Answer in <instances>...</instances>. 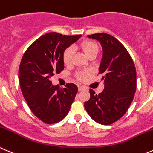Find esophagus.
Returning a JSON list of instances; mask_svg holds the SVG:
<instances>
[{
    "instance_id": "1",
    "label": "esophagus",
    "mask_w": 153,
    "mask_h": 153,
    "mask_svg": "<svg viewBox=\"0 0 153 153\" xmlns=\"http://www.w3.org/2000/svg\"><path fill=\"white\" fill-rule=\"evenodd\" d=\"M84 90H85V87H83V86H78V90L79 91H82Z\"/></svg>"
}]
</instances>
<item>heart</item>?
Returning a JSON list of instances; mask_svg holds the SVG:
<instances>
[{
	"instance_id": "b5f03b06",
	"label": "heart",
	"mask_w": 153,
	"mask_h": 153,
	"mask_svg": "<svg viewBox=\"0 0 153 153\" xmlns=\"http://www.w3.org/2000/svg\"><path fill=\"white\" fill-rule=\"evenodd\" d=\"M79 48L85 53L86 55L90 58L92 57H96L99 53V45L97 43L91 40H84L79 44ZM74 48L72 47H68L64 50L63 53V61L66 66L71 64L72 57L74 55ZM91 74L90 70H81L77 72L76 77L80 81H84Z\"/></svg>"
}]
</instances>
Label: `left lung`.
I'll return each instance as SVG.
<instances>
[{
  "mask_svg": "<svg viewBox=\"0 0 153 153\" xmlns=\"http://www.w3.org/2000/svg\"><path fill=\"white\" fill-rule=\"evenodd\" d=\"M89 38L99 41L103 50L99 75L105 89L96 94L90 89V98L84 108L90 117L102 125H111L120 119L129 108L136 91V69L129 53L119 40L105 33Z\"/></svg>",
  "mask_w": 153,
  "mask_h": 153,
  "instance_id": "left-lung-1",
  "label": "left lung"
}]
</instances>
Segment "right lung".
<instances>
[{
    "instance_id": "right-lung-1",
    "label": "right lung",
    "mask_w": 153,
    "mask_h": 153,
    "mask_svg": "<svg viewBox=\"0 0 153 153\" xmlns=\"http://www.w3.org/2000/svg\"><path fill=\"white\" fill-rule=\"evenodd\" d=\"M81 35L48 33L34 41L23 54L19 69L21 90L33 114L47 124L61 121L78 93L72 83L65 88L51 84V78L64 69L63 53Z\"/></svg>"
}]
</instances>
